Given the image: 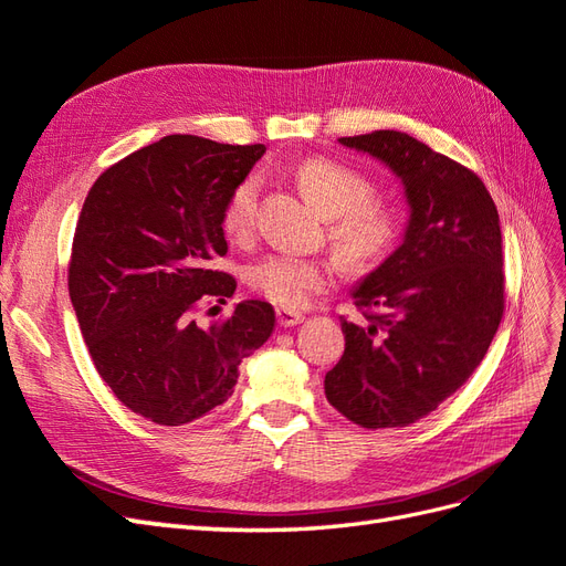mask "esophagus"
<instances>
[{
  "label": "esophagus",
  "instance_id": "esophagus-1",
  "mask_svg": "<svg viewBox=\"0 0 566 566\" xmlns=\"http://www.w3.org/2000/svg\"><path fill=\"white\" fill-rule=\"evenodd\" d=\"M276 318H279V325H283V328H293V325L304 321V316L295 310H276Z\"/></svg>",
  "mask_w": 566,
  "mask_h": 566
}]
</instances>
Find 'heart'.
Wrapping results in <instances>:
<instances>
[{
    "label": "heart",
    "instance_id": "heart-1",
    "mask_svg": "<svg viewBox=\"0 0 566 566\" xmlns=\"http://www.w3.org/2000/svg\"><path fill=\"white\" fill-rule=\"evenodd\" d=\"M300 186L316 208L331 217V238L354 264H370L385 254L397 238V219L385 205L370 202V184L354 169L333 160H310L297 172ZM260 179L238 184L224 205V231L235 241H248L256 224ZM325 262L306 260L293 252H273L248 269V283L256 293L281 306H304L331 283Z\"/></svg>",
    "mask_w": 566,
    "mask_h": 566
}]
</instances>
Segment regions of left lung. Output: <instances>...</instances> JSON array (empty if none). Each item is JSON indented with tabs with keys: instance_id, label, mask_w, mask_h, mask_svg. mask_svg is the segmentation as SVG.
Listing matches in <instances>:
<instances>
[{
	"instance_id": "8db88e82",
	"label": "left lung",
	"mask_w": 566,
	"mask_h": 566,
	"mask_svg": "<svg viewBox=\"0 0 566 566\" xmlns=\"http://www.w3.org/2000/svg\"><path fill=\"white\" fill-rule=\"evenodd\" d=\"M337 142L391 169L408 219L397 250L352 290L375 314L364 325L342 318L345 354L325 373V397L368 430L408 427L468 382L499 331V210L468 167L403 132Z\"/></svg>"
}]
</instances>
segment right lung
I'll use <instances>...</instances> for the list:
<instances>
[{
	"mask_svg": "<svg viewBox=\"0 0 566 566\" xmlns=\"http://www.w3.org/2000/svg\"><path fill=\"white\" fill-rule=\"evenodd\" d=\"M264 146L172 134L108 167L82 205L67 290L92 361L132 413L193 422L233 394L238 366L271 337L276 312L245 300L200 328V302L233 295L224 205Z\"/></svg>",
	"mask_w": 566,
	"mask_h": 566,
	"instance_id": "1",
	"label": "right lung"
}]
</instances>
